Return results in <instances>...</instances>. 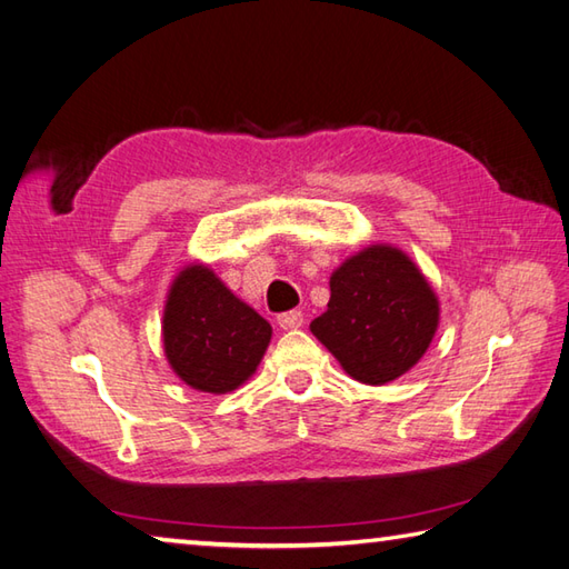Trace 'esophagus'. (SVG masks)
Listing matches in <instances>:
<instances>
[{"label": "esophagus", "mask_w": 569, "mask_h": 569, "mask_svg": "<svg viewBox=\"0 0 569 569\" xmlns=\"http://www.w3.org/2000/svg\"><path fill=\"white\" fill-rule=\"evenodd\" d=\"M278 326H281L283 330H296L303 326V313L301 311H286L278 316Z\"/></svg>", "instance_id": "esophagus-1"}]
</instances>
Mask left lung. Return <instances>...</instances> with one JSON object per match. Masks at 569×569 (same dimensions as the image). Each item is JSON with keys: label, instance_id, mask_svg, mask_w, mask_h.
<instances>
[{"label": "left lung", "instance_id": "left-lung-1", "mask_svg": "<svg viewBox=\"0 0 569 569\" xmlns=\"http://www.w3.org/2000/svg\"><path fill=\"white\" fill-rule=\"evenodd\" d=\"M438 313V298L416 263L390 246H370L330 276V301L311 333L350 378L383 386L422 358Z\"/></svg>", "mask_w": 569, "mask_h": 569}]
</instances>
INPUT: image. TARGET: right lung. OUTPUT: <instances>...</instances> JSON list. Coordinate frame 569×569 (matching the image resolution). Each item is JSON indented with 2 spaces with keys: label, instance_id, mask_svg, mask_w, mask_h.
Here are the masks:
<instances>
[{
  "label": "right lung",
  "instance_id": "obj_1",
  "mask_svg": "<svg viewBox=\"0 0 569 569\" xmlns=\"http://www.w3.org/2000/svg\"><path fill=\"white\" fill-rule=\"evenodd\" d=\"M268 343V320L239 301L211 268H183L163 311V350L186 386L216 396L236 390L253 376Z\"/></svg>",
  "mask_w": 569,
  "mask_h": 569
}]
</instances>
